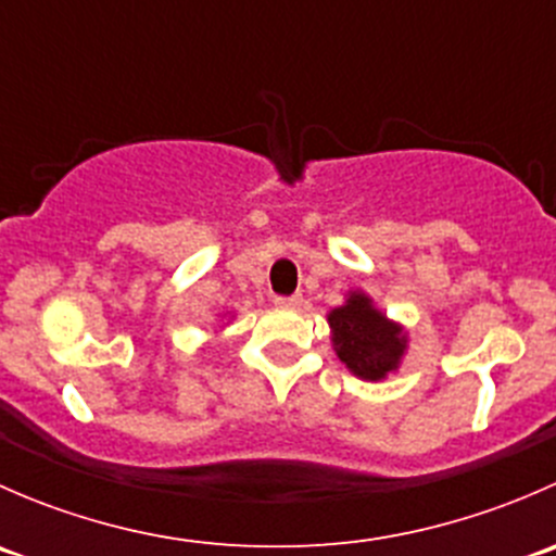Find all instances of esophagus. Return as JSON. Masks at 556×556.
<instances>
[{
	"label": "esophagus",
	"mask_w": 556,
	"mask_h": 556,
	"mask_svg": "<svg viewBox=\"0 0 556 556\" xmlns=\"http://www.w3.org/2000/svg\"><path fill=\"white\" fill-rule=\"evenodd\" d=\"M274 304L285 306V309H299V306L304 304V299H301L299 293H295V295H277V299H274Z\"/></svg>",
	"instance_id": "esophagus-1"
}]
</instances>
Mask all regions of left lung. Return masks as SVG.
Instances as JSON below:
<instances>
[{
  "label": "left lung",
  "mask_w": 556,
  "mask_h": 556,
  "mask_svg": "<svg viewBox=\"0 0 556 556\" xmlns=\"http://www.w3.org/2000/svg\"><path fill=\"white\" fill-rule=\"evenodd\" d=\"M333 328V344L341 363L363 379H382L397 366L403 355L401 330L387 323L384 314L371 306L366 295H350L346 306L333 309L328 317Z\"/></svg>",
  "instance_id": "8db88e82"
}]
</instances>
